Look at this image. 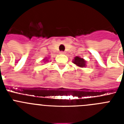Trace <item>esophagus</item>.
<instances>
[{"instance_id":"esophagus-1","label":"esophagus","mask_w":124,"mask_h":124,"mask_svg":"<svg viewBox=\"0 0 124 124\" xmlns=\"http://www.w3.org/2000/svg\"><path fill=\"white\" fill-rule=\"evenodd\" d=\"M60 54H65V52L64 51H60Z\"/></svg>"}]
</instances>
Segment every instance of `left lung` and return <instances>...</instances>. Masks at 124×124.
Listing matches in <instances>:
<instances>
[{
  "instance_id": "1",
  "label": "left lung",
  "mask_w": 124,
  "mask_h": 124,
  "mask_svg": "<svg viewBox=\"0 0 124 124\" xmlns=\"http://www.w3.org/2000/svg\"><path fill=\"white\" fill-rule=\"evenodd\" d=\"M73 62L75 64H76L77 66H78V67H80V68H84V67H85V66H86V61L84 58H80L79 56H75L73 60Z\"/></svg>"
}]
</instances>
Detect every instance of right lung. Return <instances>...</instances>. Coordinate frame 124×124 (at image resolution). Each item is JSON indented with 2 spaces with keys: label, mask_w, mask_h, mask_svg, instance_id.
I'll return each instance as SVG.
<instances>
[{
  "label": "right lung",
  "mask_w": 124,
  "mask_h": 124,
  "mask_svg": "<svg viewBox=\"0 0 124 124\" xmlns=\"http://www.w3.org/2000/svg\"><path fill=\"white\" fill-rule=\"evenodd\" d=\"M46 60V58H45V59H44V60ZM46 61H47V60H45V62H46Z\"/></svg>",
  "instance_id": "right-lung-1"
}]
</instances>
